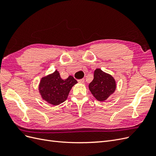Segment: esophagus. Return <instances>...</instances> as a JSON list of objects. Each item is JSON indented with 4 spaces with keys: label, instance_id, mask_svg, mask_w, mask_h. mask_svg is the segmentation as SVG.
I'll list each match as a JSON object with an SVG mask.
<instances>
[{
    "label": "esophagus",
    "instance_id": "obj_1",
    "mask_svg": "<svg viewBox=\"0 0 156 156\" xmlns=\"http://www.w3.org/2000/svg\"><path fill=\"white\" fill-rule=\"evenodd\" d=\"M78 82H79V83H81V84H84V79H79V80H78Z\"/></svg>",
    "mask_w": 156,
    "mask_h": 156
}]
</instances>
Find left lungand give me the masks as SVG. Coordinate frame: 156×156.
<instances>
[{"instance_id": "left-lung-1", "label": "left lung", "mask_w": 156, "mask_h": 156, "mask_svg": "<svg viewBox=\"0 0 156 156\" xmlns=\"http://www.w3.org/2000/svg\"><path fill=\"white\" fill-rule=\"evenodd\" d=\"M88 88L98 101H105L115 92L116 83L111 75L98 68L94 71V79Z\"/></svg>"}]
</instances>
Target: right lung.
<instances>
[{"instance_id": "1", "label": "right lung", "mask_w": 156, "mask_h": 156, "mask_svg": "<svg viewBox=\"0 0 156 156\" xmlns=\"http://www.w3.org/2000/svg\"><path fill=\"white\" fill-rule=\"evenodd\" d=\"M77 83L71 75L66 79H62L56 69L53 73L41 77L38 90L42 100L56 106L67 100L71 89Z\"/></svg>"}]
</instances>
